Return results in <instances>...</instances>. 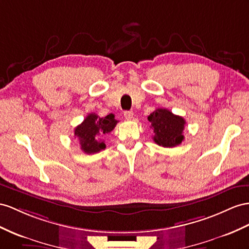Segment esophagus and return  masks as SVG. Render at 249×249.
<instances>
[{
	"mask_svg": "<svg viewBox=\"0 0 249 249\" xmlns=\"http://www.w3.org/2000/svg\"><path fill=\"white\" fill-rule=\"evenodd\" d=\"M124 117L126 120H131L133 118V112L132 111H124Z\"/></svg>",
	"mask_w": 249,
	"mask_h": 249,
	"instance_id": "1",
	"label": "esophagus"
}]
</instances>
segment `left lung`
<instances>
[{"label":"left lung","instance_id":"left-lung-1","mask_svg":"<svg viewBox=\"0 0 249 249\" xmlns=\"http://www.w3.org/2000/svg\"><path fill=\"white\" fill-rule=\"evenodd\" d=\"M154 128V141L163 147H175L184 140L183 130L186 122L182 117L176 116L168 109L158 108L148 116Z\"/></svg>","mask_w":249,"mask_h":249}]
</instances>
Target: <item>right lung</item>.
<instances>
[{
	"label": "right lung",
	"mask_w": 249,
	"mask_h": 249,
	"mask_svg": "<svg viewBox=\"0 0 249 249\" xmlns=\"http://www.w3.org/2000/svg\"><path fill=\"white\" fill-rule=\"evenodd\" d=\"M118 122L112 113L105 118H100L95 113H89L74 128V137L79 139L81 149L87 155L97 154L105 149L106 145L100 138L112 131Z\"/></svg>",
	"instance_id": "add662e5"
}]
</instances>
